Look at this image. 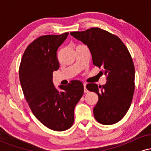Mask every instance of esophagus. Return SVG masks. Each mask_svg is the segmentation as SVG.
<instances>
[{"mask_svg": "<svg viewBox=\"0 0 151 151\" xmlns=\"http://www.w3.org/2000/svg\"><path fill=\"white\" fill-rule=\"evenodd\" d=\"M86 84H85V83H84V93H87L88 91H89L87 90V89H86Z\"/></svg>", "mask_w": 151, "mask_h": 151, "instance_id": "obj_1", "label": "esophagus"}]
</instances>
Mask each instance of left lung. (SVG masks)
<instances>
[{"mask_svg":"<svg viewBox=\"0 0 151 151\" xmlns=\"http://www.w3.org/2000/svg\"><path fill=\"white\" fill-rule=\"evenodd\" d=\"M70 35L89 47L93 64L104 67L107 76L104 85H86L99 96L94 118L104 125L119 122L130 108L135 89V68L129 50L117 36L98 27Z\"/></svg>","mask_w":151,"mask_h":151,"instance_id":"1","label":"left lung"}]
</instances>
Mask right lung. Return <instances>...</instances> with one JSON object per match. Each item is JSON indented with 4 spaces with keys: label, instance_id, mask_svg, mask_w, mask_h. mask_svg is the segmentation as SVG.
Returning a JSON list of instances; mask_svg holds the SVG:
<instances>
[{
    "label": "right lung",
    "instance_id": "obj_1",
    "mask_svg": "<svg viewBox=\"0 0 151 151\" xmlns=\"http://www.w3.org/2000/svg\"><path fill=\"white\" fill-rule=\"evenodd\" d=\"M68 32L38 37L24 52L19 77L24 96L37 119L48 129L63 131L72 126L74 111L84 93L80 81L55 87L52 74L60 67L57 52Z\"/></svg>",
    "mask_w": 151,
    "mask_h": 151
}]
</instances>
